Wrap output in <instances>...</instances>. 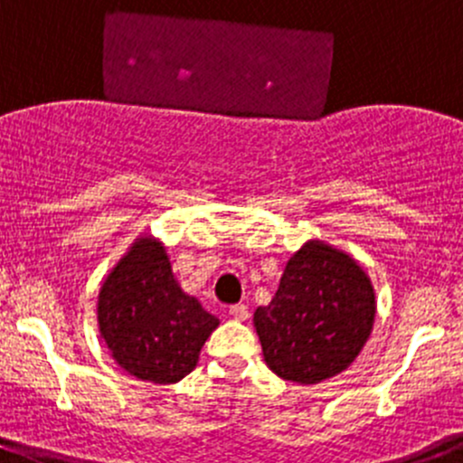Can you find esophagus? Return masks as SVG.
<instances>
[{"label": "esophagus", "instance_id": "obj_1", "mask_svg": "<svg viewBox=\"0 0 463 463\" xmlns=\"http://www.w3.org/2000/svg\"><path fill=\"white\" fill-rule=\"evenodd\" d=\"M228 312H231V317L235 318V321H246V318H249V307H246L244 303L231 305V309H228Z\"/></svg>", "mask_w": 463, "mask_h": 463}]
</instances>
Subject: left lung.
Instances as JSON below:
<instances>
[{"instance_id": "obj_1", "label": "left lung", "mask_w": 463, "mask_h": 463, "mask_svg": "<svg viewBox=\"0 0 463 463\" xmlns=\"http://www.w3.org/2000/svg\"><path fill=\"white\" fill-rule=\"evenodd\" d=\"M373 318V285L360 264L323 241H307L253 321L269 369L282 380L317 384L351 366Z\"/></svg>"}]
</instances>
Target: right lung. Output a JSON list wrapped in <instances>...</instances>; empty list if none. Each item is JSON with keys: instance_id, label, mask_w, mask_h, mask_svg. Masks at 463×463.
Here are the masks:
<instances>
[{"instance_id": "add662e5", "label": "right lung", "mask_w": 463, "mask_h": 463, "mask_svg": "<svg viewBox=\"0 0 463 463\" xmlns=\"http://www.w3.org/2000/svg\"><path fill=\"white\" fill-rule=\"evenodd\" d=\"M99 330L112 357L136 378L172 384L199 360L219 318L174 280L165 246L140 237L99 291Z\"/></svg>"}]
</instances>
